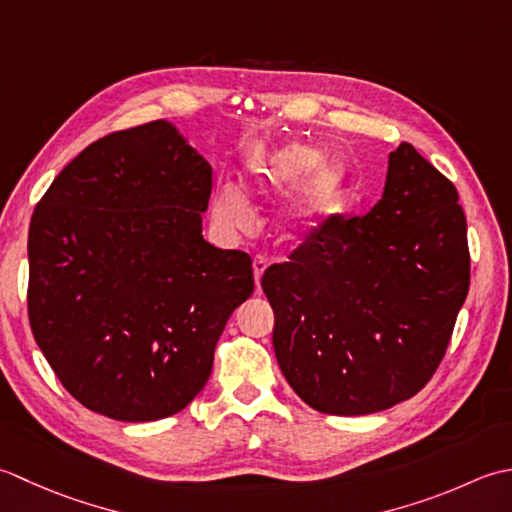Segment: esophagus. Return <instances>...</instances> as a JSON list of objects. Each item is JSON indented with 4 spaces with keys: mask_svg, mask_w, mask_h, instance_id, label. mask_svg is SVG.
<instances>
[{
    "mask_svg": "<svg viewBox=\"0 0 512 512\" xmlns=\"http://www.w3.org/2000/svg\"><path fill=\"white\" fill-rule=\"evenodd\" d=\"M252 267H254V280H256V287H258V285H260V278H263L265 269H267V260H265L263 256H256V258H254V263H252Z\"/></svg>",
    "mask_w": 512,
    "mask_h": 512,
    "instance_id": "1",
    "label": "esophagus"
}]
</instances>
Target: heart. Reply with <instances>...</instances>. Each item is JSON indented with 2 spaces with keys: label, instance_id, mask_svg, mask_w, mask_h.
I'll return each mask as SVG.
<instances>
[{
  "label": "heart",
  "instance_id": "1",
  "mask_svg": "<svg viewBox=\"0 0 512 512\" xmlns=\"http://www.w3.org/2000/svg\"><path fill=\"white\" fill-rule=\"evenodd\" d=\"M322 156L325 154L316 145L289 141L252 156L245 165L241 190L249 201L271 203L297 187L278 218L280 229L289 238L325 223L347 196V165ZM243 194L229 183L218 185L212 194L214 221L229 232H241L252 223Z\"/></svg>",
  "mask_w": 512,
  "mask_h": 512
}]
</instances>
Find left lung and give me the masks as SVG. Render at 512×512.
<instances>
[{
	"label": "left lung",
	"instance_id": "1",
	"mask_svg": "<svg viewBox=\"0 0 512 512\" xmlns=\"http://www.w3.org/2000/svg\"><path fill=\"white\" fill-rule=\"evenodd\" d=\"M457 201L455 185L400 143L367 216L329 218L265 271L278 367L311 409L378 413L431 380L471 283Z\"/></svg>",
	"mask_w": 512,
	"mask_h": 512
}]
</instances>
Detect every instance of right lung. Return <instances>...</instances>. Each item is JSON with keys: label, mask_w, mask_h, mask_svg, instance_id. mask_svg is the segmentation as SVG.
Masks as SVG:
<instances>
[{"label": "right lung", "mask_w": 512, "mask_h": 512, "mask_svg": "<svg viewBox=\"0 0 512 512\" xmlns=\"http://www.w3.org/2000/svg\"><path fill=\"white\" fill-rule=\"evenodd\" d=\"M212 165L174 123L88 145L28 232L30 329L59 382L121 422L183 411L216 342L252 296V258L203 238Z\"/></svg>", "instance_id": "obj_1"}]
</instances>
